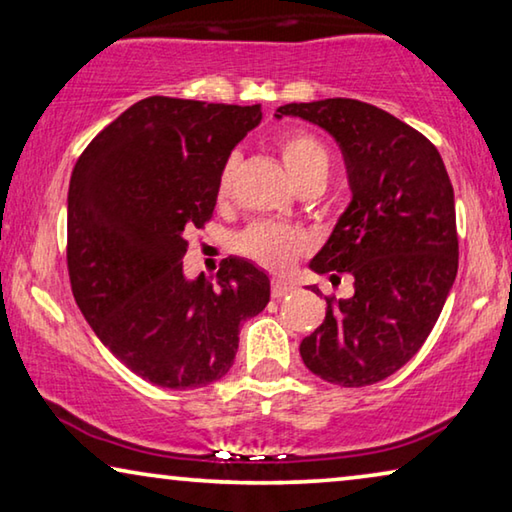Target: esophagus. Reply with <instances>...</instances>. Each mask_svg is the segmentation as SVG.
I'll list each match as a JSON object with an SVG mask.
<instances>
[{"mask_svg": "<svg viewBox=\"0 0 512 512\" xmlns=\"http://www.w3.org/2000/svg\"><path fill=\"white\" fill-rule=\"evenodd\" d=\"M295 290V283H290V281H281V279H274L272 281V297L274 300H281V297H286V295H290Z\"/></svg>", "mask_w": 512, "mask_h": 512, "instance_id": "1", "label": "esophagus"}]
</instances>
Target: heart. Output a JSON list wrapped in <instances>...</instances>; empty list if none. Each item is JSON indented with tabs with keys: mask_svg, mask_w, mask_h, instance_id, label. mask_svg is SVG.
Here are the masks:
<instances>
[{
	"mask_svg": "<svg viewBox=\"0 0 512 512\" xmlns=\"http://www.w3.org/2000/svg\"><path fill=\"white\" fill-rule=\"evenodd\" d=\"M281 160L295 183H300L302 178L311 174H318V171H327L329 167L325 146L316 137L306 135V132H295V135L283 137ZM233 176L235 160H229L222 169V176H219V196H226L231 192ZM238 245L240 251H245L249 258H254L256 263H261L267 270L283 272L302 254L304 238L290 229H281V226L256 224L240 235Z\"/></svg>",
	"mask_w": 512,
	"mask_h": 512,
	"instance_id": "obj_1",
	"label": "heart"
}]
</instances>
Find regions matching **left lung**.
Instances as JSON below:
<instances>
[{"label": "left lung", "mask_w": 512, "mask_h": 512, "mask_svg": "<svg viewBox=\"0 0 512 512\" xmlns=\"http://www.w3.org/2000/svg\"><path fill=\"white\" fill-rule=\"evenodd\" d=\"M274 116L327 130L341 146L352 190L309 267L332 279L350 272L355 295L325 297V320L302 341V361L332 384L368 387L419 352L451 293L458 274L453 185L421 132L366 102H290Z\"/></svg>", "instance_id": "left-lung-1"}]
</instances>
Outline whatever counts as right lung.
<instances>
[{
    "mask_svg": "<svg viewBox=\"0 0 512 512\" xmlns=\"http://www.w3.org/2000/svg\"><path fill=\"white\" fill-rule=\"evenodd\" d=\"M261 119V105L144 98L86 146L70 176L75 302L102 345L155 387L224 377L242 320L270 302V277L247 258H224L215 283L183 272L185 231L208 222L231 151Z\"/></svg>",
    "mask_w": 512,
    "mask_h": 512,
    "instance_id": "1",
    "label": "right lung"
}]
</instances>
